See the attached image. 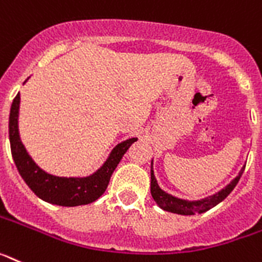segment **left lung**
Here are the masks:
<instances>
[{"instance_id":"8db88e82","label":"left lung","mask_w":262,"mask_h":262,"mask_svg":"<svg viewBox=\"0 0 262 262\" xmlns=\"http://www.w3.org/2000/svg\"><path fill=\"white\" fill-rule=\"evenodd\" d=\"M244 165L241 171L238 172V175L232 180L229 184L223 188L221 191H219L217 193H214L212 196H208L205 199H201V200H185V199H179L175 198V196L169 195L167 192L163 191L160 187H159L158 182H156V178L154 175V168H152V162H151V195H152L154 200H155L156 204L159 207L164 209L167 212H172V213H178V214H195V213H203V212H207L208 209L213 208L214 205H217L219 203L224 200L232 191L233 188L237 185L238 180H240L241 175H243Z\"/></svg>"}]
</instances>
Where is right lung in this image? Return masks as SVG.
<instances>
[{
	"instance_id": "1",
	"label": "right lung",
	"mask_w": 262,
	"mask_h": 262,
	"mask_svg": "<svg viewBox=\"0 0 262 262\" xmlns=\"http://www.w3.org/2000/svg\"><path fill=\"white\" fill-rule=\"evenodd\" d=\"M28 80V79H26ZM25 80V82H26ZM19 93L13 100L9 116V139L12 148L13 160L18 169L19 175L24 179L29 188L43 201L50 204L62 207H77V205L90 204L103 195L108 185L110 178L119 164L120 159L127 152V149L136 138H131L119 143L111 151L103 165L93 175L86 178H61L50 175L39 168L29 155L22 144L18 131V113H19Z\"/></svg>"
}]
</instances>
